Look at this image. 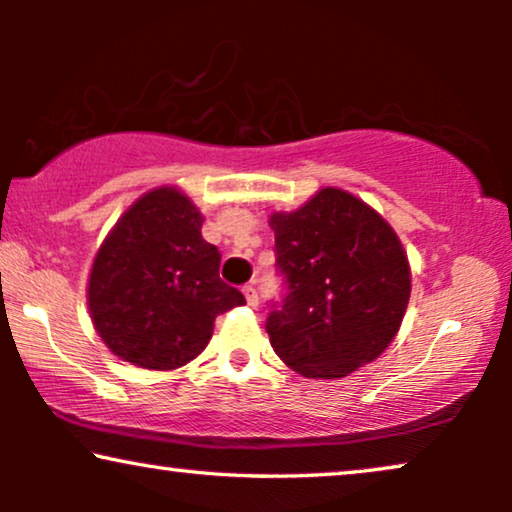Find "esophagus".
<instances>
[{
    "mask_svg": "<svg viewBox=\"0 0 512 512\" xmlns=\"http://www.w3.org/2000/svg\"><path fill=\"white\" fill-rule=\"evenodd\" d=\"M242 293H244V298H247V303L254 307V305H258V291H256V286L254 284H247L242 289Z\"/></svg>",
    "mask_w": 512,
    "mask_h": 512,
    "instance_id": "esophagus-1",
    "label": "esophagus"
}]
</instances>
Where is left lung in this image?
Instances as JSON below:
<instances>
[{
	"mask_svg": "<svg viewBox=\"0 0 512 512\" xmlns=\"http://www.w3.org/2000/svg\"><path fill=\"white\" fill-rule=\"evenodd\" d=\"M284 296L265 331L286 366L335 380L377 359L401 326L410 265L375 209L340 188H321L291 214H272Z\"/></svg>",
	"mask_w": 512,
	"mask_h": 512,
	"instance_id": "8db88e82",
	"label": "left lung"
}]
</instances>
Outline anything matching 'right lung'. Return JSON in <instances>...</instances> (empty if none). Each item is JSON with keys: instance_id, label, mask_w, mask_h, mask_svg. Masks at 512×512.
<instances>
[{"instance_id": "add662e5", "label": "right lung", "mask_w": 512, "mask_h": 512, "mask_svg": "<svg viewBox=\"0 0 512 512\" xmlns=\"http://www.w3.org/2000/svg\"><path fill=\"white\" fill-rule=\"evenodd\" d=\"M200 228L202 216L184 193L156 188L97 251L90 317L104 345L132 366H184L207 347L214 319L247 303L219 277L221 254Z\"/></svg>"}]
</instances>
